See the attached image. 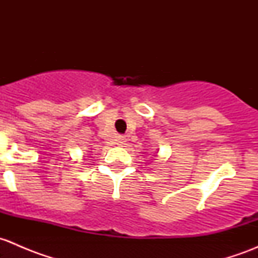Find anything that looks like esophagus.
Returning a JSON list of instances; mask_svg holds the SVG:
<instances>
[{"mask_svg":"<svg viewBox=\"0 0 258 258\" xmlns=\"http://www.w3.org/2000/svg\"><path fill=\"white\" fill-rule=\"evenodd\" d=\"M124 142H126V137L124 136H119L118 139H117V144L118 145H123Z\"/></svg>","mask_w":258,"mask_h":258,"instance_id":"34e87169","label":"esophagus"}]
</instances>
